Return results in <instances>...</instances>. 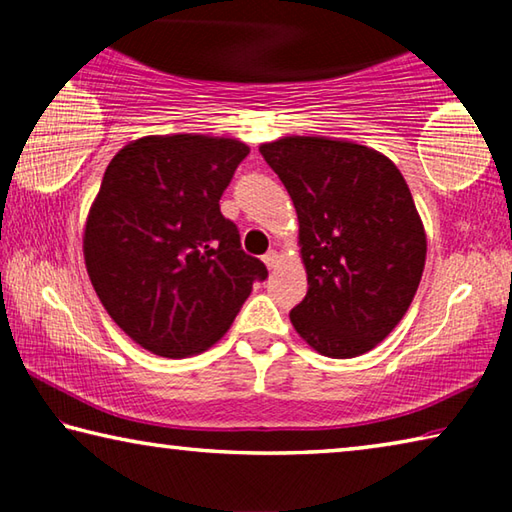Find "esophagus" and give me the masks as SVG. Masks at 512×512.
Masks as SVG:
<instances>
[{
    "label": "esophagus",
    "mask_w": 512,
    "mask_h": 512,
    "mask_svg": "<svg viewBox=\"0 0 512 512\" xmlns=\"http://www.w3.org/2000/svg\"><path fill=\"white\" fill-rule=\"evenodd\" d=\"M262 259L268 268H275L277 264H280V253H277V250H268Z\"/></svg>",
    "instance_id": "obj_1"
}]
</instances>
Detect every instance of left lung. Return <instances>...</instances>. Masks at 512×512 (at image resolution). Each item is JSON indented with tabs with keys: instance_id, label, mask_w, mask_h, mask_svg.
Here are the masks:
<instances>
[{
	"instance_id": "1",
	"label": "left lung",
	"mask_w": 512,
	"mask_h": 512,
	"mask_svg": "<svg viewBox=\"0 0 512 512\" xmlns=\"http://www.w3.org/2000/svg\"><path fill=\"white\" fill-rule=\"evenodd\" d=\"M259 153L298 212L309 289L291 323L325 357H359L400 323L424 271L409 185L386 155L352 142L293 135Z\"/></svg>"
}]
</instances>
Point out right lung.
<instances>
[{
  "label": "right lung",
  "mask_w": 512,
  "mask_h": 512,
  "mask_svg": "<svg viewBox=\"0 0 512 512\" xmlns=\"http://www.w3.org/2000/svg\"><path fill=\"white\" fill-rule=\"evenodd\" d=\"M248 153L225 137H142L103 173L85 266L110 318L144 350L169 359L207 350L268 277L219 205Z\"/></svg>",
  "instance_id": "obj_1"
}]
</instances>
